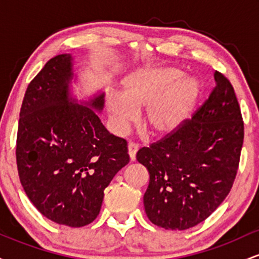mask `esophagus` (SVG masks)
I'll return each instance as SVG.
<instances>
[{
	"label": "esophagus",
	"mask_w": 259,
	"mask_h": 259,
	"mask_svg": "<svg viewBox=\"0 0 259 259\" xmlns=\"http://www.w3.org/2000/svg\"><path fill=\"white\" fill-rule=\"evenodd\" d=\"M138 151H139V146L136 144H133V142H130V144L127 145V153H129L130 159H132V160H135L136 152H138Z\"/></svg>",
	"instance_id": "obj_1"
}]
</instances>
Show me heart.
<instances>
[{
	"label": "heart",
	"instance_id": "obj_1",
	"mask_svg": "<svg viewBox=\"0 0 259 259\" xmlns=\"http://www.w3.org/2000/svg\"><path fill=\"white\" fill-rule=\"evenodd\" d=\"M175 67H146L129 73L121 81V95L112 92L106 109L117 133L125 132L142 109V124L153 136L177 133L194 113L202 95L201 81L184 76Z\"/></svg>",
	"mask_w": 259,
	"mask_h": 259
}]
</instances>
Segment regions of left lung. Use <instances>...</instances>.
Returning <instances> with one entry per match:
<instances>
[{
  "label": "left lung",
  "instance_id": "left-lung-1",
  "mask_svg": "<svg viewBox=\"0 0 259 259\" xmlns=\"http://www.w3.org/2000/svg\"><path fill=\"white\" fill-rule=\"evenodd\" d=\"M214 80V90L191 120L136 154L150 173L144 206L157 227L186 230L200 224L234 184L243 121L230 81L218 72Z\"/></svg>",
  "mask_w": 259,
  "mask_h": 259
}]
</instances>
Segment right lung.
<instances>
[{"mask_svg": "<svg viewBox=\"0 0 259 259\" xmlns=\"http://www.w3.org/2000/svg\"><path fill=\"white\" fill-rule=\"evenodd\" d=\"M76 81L69 53L45 64L26 89L16 150L31 203L50 221L72 228L96 219L103 191L130 159L125 140L109 134L97 114L105 91L79 100Z\"/></svg>", "mask_w": 259, "mask_h": 259, "instance_id": "add662e5", "label": "right lung"}]
</instances>
